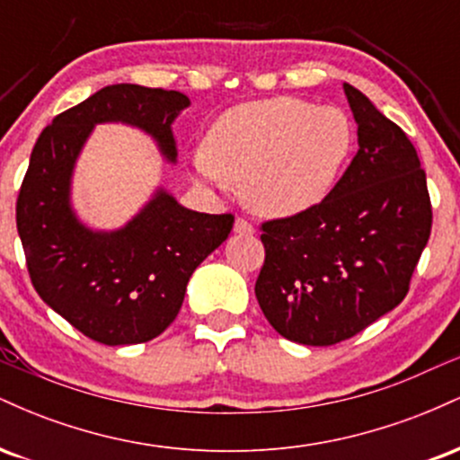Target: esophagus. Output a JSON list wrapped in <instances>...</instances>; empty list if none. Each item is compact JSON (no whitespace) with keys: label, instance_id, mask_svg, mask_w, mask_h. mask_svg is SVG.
Masks as SVG:
<instances>
[{"label":"esophagus","instance_id":"esophagus-1","mask_svg":"<svg viewBox=\"0 0 460 460\" xmlns=\"http://www.w3.org/2000/svg\"><path fill=\"white\" fill-rule=\"evenodd\" d=\"M234 231H235V234H240V235H251L255 229H252V225L246 223L244 218H235Z\"/></svg>","mask_w":460,"mask_h":460}]
</instances>
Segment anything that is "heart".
I'll list each match as a JSON object with an SVG mask.
<instances>
[{
  "label": "heart",
  "instance_id": "obj_1",
  "mask_svg": "<svg viewBox=\"0 0 460 460\" xmlns=\"http://www.w3.org/2000/svg\"><path fill=\"white\" fill-rule=\"evenodd\" d=\"M355 146L344 110L274 97L226 110L192 153L194 172L218 190L244 179L261 216L283 218L320 205L335 188Z\"/></svg>",
  "mask_w": 460,
  "mask_h": 460
}]
</instances>
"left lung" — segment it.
I'll use <instances>...</instances> for the list:
<instances>
[{
  "label": "left lung",
  "instance_id": "1",
  "mask_svg": "<svg viewBox=\"0 0 460 460\" xmlns=\"http://www.w3.org/2000/svg\"><path fill=\"white\" fill-rule=\"evenodd\" d=\"M344 93L358 136L350 166L320 205L261 225L257 303L305 346L340 344L398 307L432 226L415 146L361 91Z\"/></svg>",
  "mask_w": 460,
  "mask_h": 460
}]
</instances>
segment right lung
I'll list each match as a JSON object with an SVG mask.
<instances>
[{"mask_svg":"<svg viewBox=\"0 0 460 460\" xmlns=\"http://www.w3.org/2000/svg\"><path fill=\"white\" fill-rule=\"evenodd\" d=\"M188 105L183 93L114 84L58 114L31 151L17 199L31 285L56 314L99 344H142L166 331L192 272L234 229L231 214L192 212L164 188L114 231L91 229L73 209V171L94 125L145 131L164 160L175 164L171 125Z\"/></svg>","mask_w":460,"mask_h":460,"instance_id":"1","label":"right lung"}]
</instances>
